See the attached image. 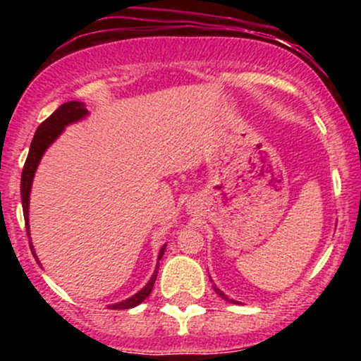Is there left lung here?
Returning a JSON list of instances; mask_svg holds the SVG:
<instances>
[{
	"label": "left lung",
	"mask_w": 361,
	"mask_h": 361,
	"mask_svg": "<svg viewBox=\"0 0 361 361\" xmlns=\"http://www.w3.org/2000/svg\"><path fill=\"white\" fill-rule=\"evenodd\" d=\"M214 290H215V293H217V295H219V297H222V299H224V300H227V302H233V304H238V302H235L234 299H229V297H227V295H226V293H224L221 288H217V287H215V285H214Z\"/></svg>",
	"instance_id": "left-lung-1"
}]
</instances>
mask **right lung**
Returning <instances> with one entry per match:
<instances>
[{
  "label": "right lung",
  "instance_id": "obj_1",
  "mask_svg": "<svg viewBox=\"0 0 361 361\" xmlns=\"http://www.w3.org/2000/svg\"><path fill=\"white\" fill-rule=\"evenodd\" d=\"M88 115V110L85 109L81 102H68L62 103V105L57 109L49 118H45L42 123H40L39 128H37L34 139H32L30 144V151H28L27 161H25L23 166V173H22V185H20V193H22V207H23V217H25V226H27V235H30V226H28V202H30V190H32V181H34L37 166H39L40 159H42L45 149H47L51 144L61 135V132L64 130L66 126L69 123L78 122V120L85 118ZM30 250L34 252V256L37 258L34 246H32L30 241ZM164 250H166V244L161 247L159 256L157 259L163 258ZM157 270H159V263L156 264V270L152 273L151 280L147 281L146 287L142 290H139L135 295H132L130 299L118 302V304L109 305V309H132L135 305H139L144 299H147L149 293L152 292V287H154V281L157 276Z\"/></svg>",
  "mask_w": 361,
  "mask_h": 361
}]
</instances>
